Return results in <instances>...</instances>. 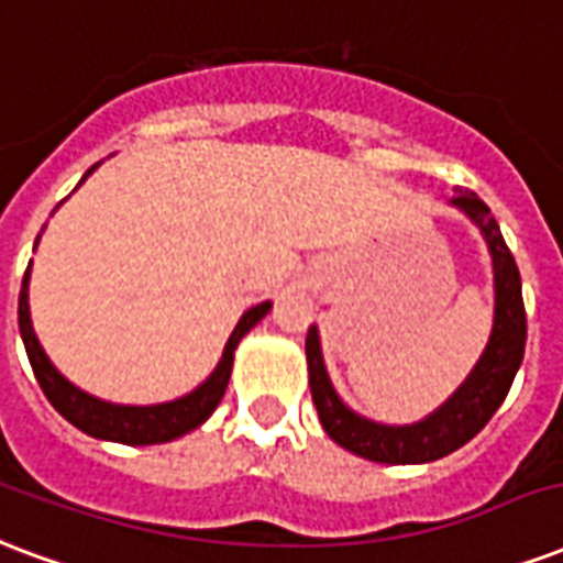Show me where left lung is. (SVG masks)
<instances>
[{"label": "left lung", "mask_w": 563, "mask_h": 563, "mask_svg": "<svg viewBox=\"0 0 563 563\" xmlns=\"http://www.w3.org/2000/svg\"><path fill=\"white\" fill-rule=\"evenodd\" d=\"M454 205L466 210L481 228V234L487 236L493 269H496V320H493V335H489L484 356L445 407H439L433 416L409 427L374 424L350 412L327 377L317 329L311 327L306 335L308 386H311V400H314L320 424L338 445L374 463H395V466L430 463L466 445L501 407L526 353V306H522L517 261L498 231V222L489 217L487 205L472 189H457Z\"/></svg>", "instance_id": "left-lung-1"}]
</instances>
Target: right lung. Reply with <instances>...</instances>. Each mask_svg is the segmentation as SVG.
Masks as SVG:
<instances>
[{
	"instance_id": "1",
	"label": "right lung",
	"mask_w": 563,
	"mask_h": 563,
	"mask_svg": "<svg viewBox=\"0 0 563 563\" xmlns=\"http://www.w3.org/2000/svg\"><path fill=\"white\" fill-rule=\"evenodd\" d=\"M91 175V168H88ZM86 180V177H82ZM79 180V184H82ZM32 266V264H29ZM20 335H23L25 353L32 362L37 383L44 388L46 400L62 412L74 427H79L82 433L97 439H109V442H124V445H156V442H172V439L184 437L189 430H196L198 424H205L207 418L213 416V409L219 407V400L225 395L228 379H231V365H234V350L240 344V338L246 335L249 329L255 327L257 320L269 311V302L249 308L246 314L240 317V323L231 332L222 353V362L217 371L207 377V383L189 391L180 400L172 404H159V407H115V404H106L97 397L79 391L70 386L56 367L49 365V358L41 350L32 329V317H29V269L23 276V287H20Z\"/></svg>"
}]
</instances>
